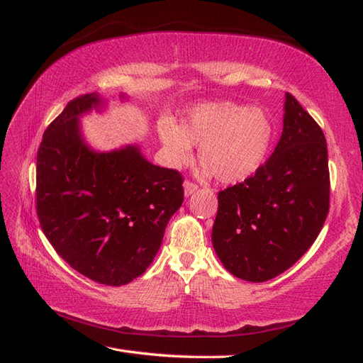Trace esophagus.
<instances>
[{
    "label": "esophagus",
    "mask_w": 363,
    "mask_h": 363,
    "mask_svg": "<svg viewBox=\"0 0 363 363\" xmlns=\"http://www.w3.org/2000/svg\"><path fill=\"white\" fill-rule=\"evenodd\" d=\"M198 190V186L194 182H184V195L186 196H190L191 194H195V191Z\"/></svg>",
    "instance_id": "1"
}]
</instances>
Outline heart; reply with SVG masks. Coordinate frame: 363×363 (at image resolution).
<instances>
[{
    "label": "heart",
    "mask_w": 363,
    "mask_h": 363,
    "mask_svg": "<svg viewBox=\"0 0 363 363\" xmlns=\"http://www.w3.org/2000/svg\"><path fill=\"white\" fill-rule=\"evenodd\" d=\"M159 137L169 167L190 164L194 145H201L203 176H215L218 182L230 186L248 181L265 164L274 138V121L259 106L206 103L191 107L182 126L162 121Z\"/></svg>",
    "instance_id": "1"
}]
</instances>
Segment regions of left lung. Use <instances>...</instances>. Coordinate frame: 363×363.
<instances>
[{"mask_svg":"<svg viewBox=\"0 0 363 363\" xmlns=\"http://www.w3.org/2000/svg\"><path fill=\"white\" fill-rule=\"evenodd\" d=\"M328 211L325 134L285 94L282 135L273 154L248 181L218 194L213 250L230 274L265 282L311 248Z\"/></svg>","mask_w":363,"mask_h":363,"instance_id":"left-lung-1","label":"left lung"}]
</instances>
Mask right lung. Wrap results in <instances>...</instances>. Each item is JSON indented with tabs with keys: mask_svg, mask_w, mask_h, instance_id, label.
<instances>
[{
	"mask_svg": "<svg viewBox=\"0 0 363 363\" xmlns=\"http://www.w3.org/2000/svg\"><path fill=\"white\" fill-rule=\"evenodd\" d=\"M107 103L98 94L76 98L45 130L37 152V215L68 265L120 287L152 264L184 189L181 174L146 160L138 143L91 148L81 118L106 111Z\"/></svg>",
	"mask_w": 363,
	"mask_h": 363,
	"instance_id": "obj_1",
	"label": "right lung"
}]
</instances>
